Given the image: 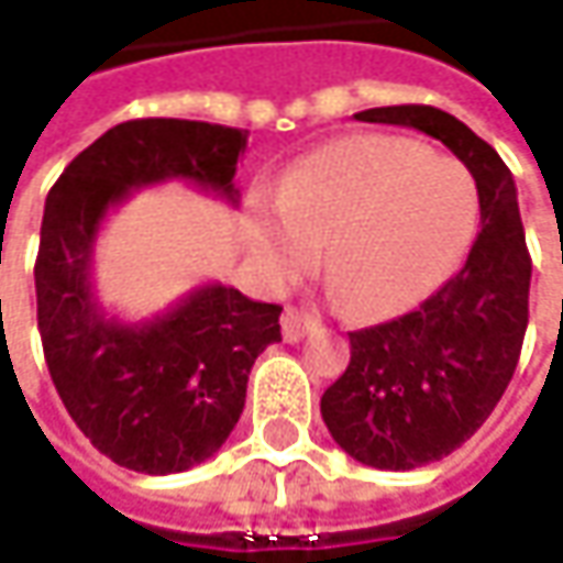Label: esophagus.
<instances>
[{
  "instance_id": "esophagus-1",
  "label": "esophagus",
  "mask_w": 563,
  "mask_h": 563,
  "mask_svg": "<svg viewBox=\"0 0 563 563\" xmlns=\"http://www.w3.org/2000/svg\"><path fill=\"white\" fill-rule=\"evenodd\" d=\"M310 329H316V319L310 313H300V310H294V307H288L285 313H282V335H285V341H300V338L307 335Z\"/></svg>"
}]
</instances>
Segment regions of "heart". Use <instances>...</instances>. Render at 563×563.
Segmentation results:
<instances>
[{
	"label": "heart",
	"mask_w": 563,
	"mask_h": 563,
	"mask_svg": "<svg viewBox=\"0 0 563 563\" xmlns=\"http://www.w3.org/2000/svg\"><path fill=\"white\" fill-rule=\"evenodd\" d=\"M479 190L470 168L398 134L325 143L278 187V216H260L253 244L291 278L319 241L338 291L360 313H395L432 291L473 238Z\"/></svg>",
	"instance_id": "heart-1"
}]
</instances>
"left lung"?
I'll use <instances>...</instances> for the list:
<instances>
[{
    "label": "left lung",
    "instance_id": "1",
    "mask_svg": "<svg viewBox=\"0 0 563 563\" xmlns=\"http://www.w3.org/2000/svg\"><path fill=\"white\" fill-rule=\"evenodd\" d=\"M354 119L442 141L479 190L483 228L461 272L417 310L351 332V363L319 404L354 461L417 470L457 451L505 395L530 322L532 263L514 175L464 121L432 106H382Z\"/></svg>",
    "mask_w": 563,
    "mask_h": 563
}]
</instances>
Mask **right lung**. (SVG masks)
<instances>
[{
  "instance_id": "obj_1",
  "label": "right lung",
  "mask_w": 563,
  "mask_h": 563,
  "mask_svg": "<svg viewBox=\"0 0 563 563\" xmlns=\"http://www.w3.org/2000/svg\"><path fill=\"white\" fill-rule=\"evenodd\" d=\"M244 150L241 128L124 121L75 156L46 197L33 266L46 366L77 429L134 473H185L225 444L253 360L282 341V307L209 282L153 319L109 316L93 291L99 228L134 190L165 181L238 206Z\"/></svg>"
}]
</instances>
